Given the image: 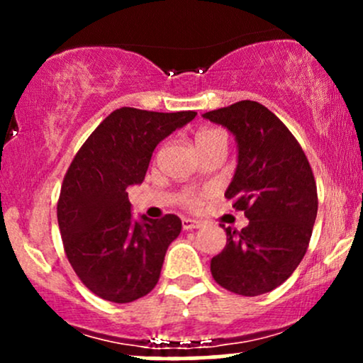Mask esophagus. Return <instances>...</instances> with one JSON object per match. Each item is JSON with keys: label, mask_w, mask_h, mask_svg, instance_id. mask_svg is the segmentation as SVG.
<instances>
[{"label": "esophagus", "mask_w": 363, "mask_h": 363, "mask_svg": "<svg viewBox=\"0 0 363 363\" xmlns=\"http://www.w3.org/2000/svg\"><path fill=\"white\" fill-rule=\"evenodd\" d=\"M203 223L198 222V220H191V218H182V228L184 230H193V228H201Z\"/></svg>", "instance_id": "34e87169"}]
</instances>
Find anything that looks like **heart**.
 <instances>
[{
  "label": "heart",
  "mask_w": 363,
  "mask_h": 363,
  "mask_svg": "<svg viewBox=\"0 0 363 363\" xmlns=\"http://www.w3.org/2000/svg\"><path fill=\"white\" fill-rule=\"evenodd\" d=\"M223 133L218 131V129H211V128H203V129H198L194 135V145L196 148H203L205 145L210 143V141H213L216 138H223ZM203 203V198L201 194H194V193H187L184 198H182V205L186 208H189V210H198L199 206H201Z\"/></svg>",
  "instance_id": "heart-1"
}]
</instances>
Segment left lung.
Masks as SVG:
<instances>
[{
  "mask_svg": "<svg viewBox=\"0 0 363 363\" xmlns=\"http://www.w3.org/2000/svg\"><path fill=\"white\" fill-rule=\"evenodd\" d=\"M203 118L235 135L239 162L225 191L249 225L227 232L211 259L215 281L244 297L268 294L301 264L318 215V187L306 153L268 107L240 101Z\"/></svg>",
  "mask_w": 363,
  "mask_h": 363,
  "instance_id": "left-lung-1",
  "label": "left lung"
}]
</instances>
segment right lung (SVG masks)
Returning a JSON list of instances; mask_svg holds the SVG:
<instances>
[{
    "mask_svg": "<svg viewBox=\"0 0 363 363\" xmlns=\"http://www.w3.org/2000/svg\"><path fill=\"white\" fill-rule=\"evenodd\" d=\"M194 111L121 107L95 128L62 179L57 223L69 264L91 294L128 303L155 289L181 218L133 222L126 189L143 182L153 150Z\"/></svg>",
    "mask_w": 363,
    "mask_h": 363,
    "instance_id": "obj_1",
    "label": "right lung"
}]
</instances>
